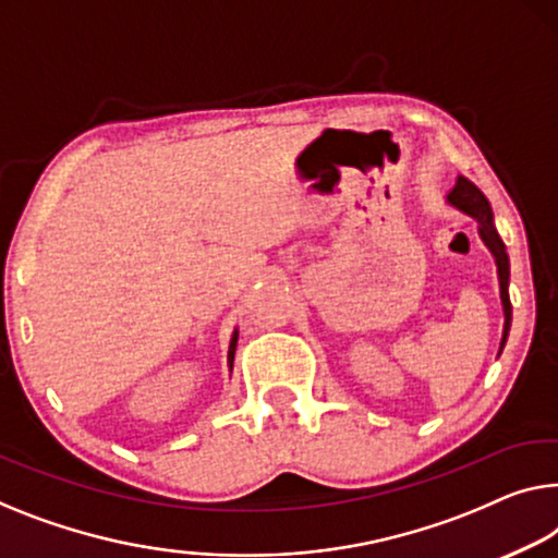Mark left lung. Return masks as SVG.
<instances>
[{"mask_svg": "<svg viewBox=\"0 0 558 558\" xmlns=\"http://www.w3.org/2000/svg\"><path fill=\"white\" fill-rule=\"evenodd\" d=\"M446 203L461 210L463 215H469L478 222V235L484 240V245L492 251L494 260H496V272H498V288H501V305H504V336H501V348L498 353L504 351L506 338H509L511 330V301H509V255H506V245L498 230L494 226V213L492 205H488L486 195L473 185L471 180L459 178L451 193L446 195Z\"/></svg>", "mask_w": 558, "mask_h": 558, "instance_id": "left-lung-1", "label": "left lung"}]
</instances>
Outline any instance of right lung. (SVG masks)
<instances>
[{"instance_id": "1", "label": "right lung", "mask_w": 558, "mask_h": 558, "mask_svg": "<svg viewBox=\"0 0 558 558\" xmlns=\"http://www.w3.org/2000/svg\"><path fill=\"white\" fill-rule=\"evenodd\" d=\"M235 348H238V330L232 332L230 348H228V365H230V371H232V361H235Z\"/></svg>"}]
</instances>
